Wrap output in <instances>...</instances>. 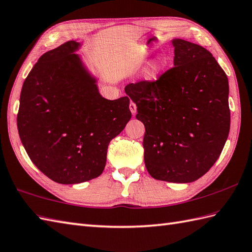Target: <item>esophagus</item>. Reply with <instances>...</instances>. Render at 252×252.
<instances>
[{
	"label": "esophagus",
	"instance_id": "1",
	"mask_svg": "<svg viewBox=\"0 0 252 252\" xmlns=\"http://www.w3.org/2000/svg\"><path fill=\"white\" fill-rule=\"evenodd\" d=\"M128 107H130L131 113H132L133 115H135V113H136V104L134 103V102H131L130 105H128Z\"/></svg>",
	"mask_w": 252,
	"mask_h": 252
}]
</instances>
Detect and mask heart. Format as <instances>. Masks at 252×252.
Masks as SVG:
<instances>
[{"label": "heart", "instance_id": "obj_1", "mask_svg": "<svg viewBox=\"0 0 252 252\" xmlns=\"http://www.w3.org/2000/svg\"><path fill=\"white\" fill-rule=\"evenodd\" d=\"M164 65H165L164 61L161 60V59H158L156 61L151 62L149 64L147 71H146V78L149 79V80L157 79L158 75L160 74V72L162 71L163 67H164Z\"/></svg>", "mask_w": 252, "mask_h": 252}]
</instances>
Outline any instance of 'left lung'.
Returning <instances> with one entry per match:
<instances>
[{
    "label": "left lung",
    "mask_w": 252,
    "mask_h": 252,
    "mask_svg": "<svg viewBox=\"0 0 252 252\" xmlns=\"http://www.w3.org/2000/svg\"><path fill=\"white\" fill-rule=\"evenodd\" d=\"M174 67L125 91L145 126V165L151 177L192 183L218 160L230 132L229 81L204 47L175 38Z\"/></svg>",
    "instance_id": "left-lung-1"
}]
</instances>
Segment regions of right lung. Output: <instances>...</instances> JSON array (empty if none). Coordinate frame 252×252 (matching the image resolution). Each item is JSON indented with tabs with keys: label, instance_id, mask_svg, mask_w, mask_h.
Listing matches in <instances>:
<instances>
[{
	"label": "right lung",
	"instance_id": "add662e5",
	"mask_svg": "<svg viewBox=\"0 0 252 252\" xmlns=\"http://www.w3.org/2000/svg\"><path fill=\"white\" fill-rule=\"evenodd\" d=\"M75 40L47 51L23 83L17 115L21 143L40 172L58 184L98 177L109 142L126 127L130 98H104L75 54Z\"/></svg>",
	"mask_w": 252,
	"mask_h": 252
}]
</instances>
